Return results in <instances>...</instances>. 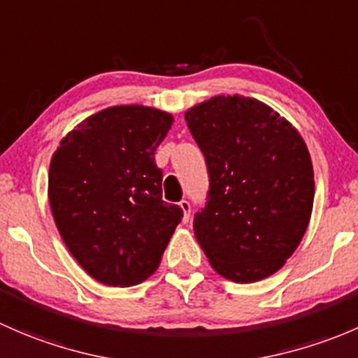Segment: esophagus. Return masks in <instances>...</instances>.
<instances>
[{
  "label": "esophagus",
  "mask_w": 358,
  "mask_h": 358,
  "mask_svg": "<svg viewBox=\"0 0 358 358\" xmlns=\"http://www.w3.org/2000/svg\"><path fill=\"white\" fill-rule=\"evenodd\" d=\"M179 206H180V210H182V222L184 224H187L189 222V215H191V205H189V201H186V200H182L179 203Z\"/></svg>",
  "instance_id": "1"
}]
</instances>
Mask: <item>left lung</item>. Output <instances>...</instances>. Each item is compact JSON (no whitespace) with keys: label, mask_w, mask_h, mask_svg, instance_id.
Segmentation results:
<instances>
[{"label":"left lung","mask_w":358,"mask_h":358,"mask_svg":"<svg viewBox=\"0 0 358 358\" xmlns=\"http://www.w3.org/2000/svg\"><path fill=\"white\" fill-rule=\"evenodd\" d=\"M184 117L210 178L208 201L193 222L198 245L222 278H268L310 222L315 182L303 138L271 106L241 94L213 96Z\"/></svg>","instance_id":"1"}]
</instances>
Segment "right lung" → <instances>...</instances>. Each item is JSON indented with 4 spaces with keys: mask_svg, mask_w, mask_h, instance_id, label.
<instances>
[{
    "mask_svg": "<svg viewBox=\"0 0 358 358\" xmlns=\"http://www.w3.org/2000/svg\"><path fill=\"white\" fill-rule=\"evenodd\" d=\"M172 122L152 106H110L70 131L51 157L48 198L58 233L101 285L148 279L180 222V206L162 200L155 164Z\"/></svg>",
    "mask_w": 358,
    "mask_h": 358,
    "instance_id": "right-lung-1",
    "label": "right lung"
}]
</instances>
